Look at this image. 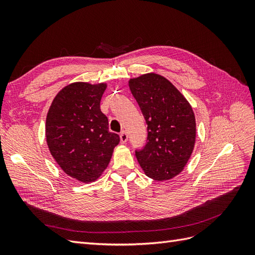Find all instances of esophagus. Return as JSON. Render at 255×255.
I'll list each match as a JSON object with an SVG mask.
<instances>
[{
    "label": "esophagus",
    "mask_w": 255,
    "mask_h": 255,
    "mask_svg": "<svg viewBox=\"0 0 255 255\" xmlns=\"http://www.w3.org/2000/svg\"><path fill=\"white\" fill-rule=\"evenodd\" d=\"M120 141L122 143H126L128 141V134L126 132H121L120 133Z\"/></svg>",
    "instance_id": "esophagus-1"
}]
</instances>
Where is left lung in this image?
Returning a JSON list of instances; mask_svg holds the SVG:
<instances>
[{"instance_id":"obj_1","label":"left lung","mask_w":255,"mask_h":255,"mask_svg":"<svg viewBox=\"0 0 255 255\" xmlns=\"http://www.w3.org/2000/svg\"><path fill=\"white\" fill-rule=\"evenodd\" d=\"M145 120L148 136L135 150L144 173L155 181L179 174L195 146L196 120L191 106L164 76L148 73L128 83Z\"/></svg>"}]
</instances>
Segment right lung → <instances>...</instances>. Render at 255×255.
Instances as JSON below:
<instances>
[{
    "mask_svg": "<svg viewBox=\"0 0 255 255\" xmlns=\"http://www.w3.org/2000/svg\"><path fill=\"white\" fill-rule=\"evenodd\" d=\"M105 89V84L68 85L53 100L47 116L45 136L52 156L68 175L82 182L101 175L120 141L100 110Z\"/></svg>",
    "mask_w": 255,
    "mask_h": 255,
    "instance_id": "1",
    "label": "right lung"
}]
</instances>
